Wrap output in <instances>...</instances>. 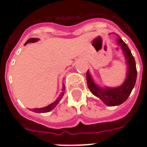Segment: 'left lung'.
Listing matches in <instances>:
<instances>
[{
    "instance_id": "left-lung-1",
    "label": "left lung",
    "mask_w": 147,
    "mask_h": 147,
    "mask_svg": "<svg viewBox=\"0 0 147 147\" xmlns=\"http://www.w3.org/2000/svg\"><path fill=\"white\" fill-rule=\"evenodd\" d=\"M117 45H120L123 51V54L124 55L127 65V76L124 82L120 86L117 87H102L94 82L89 71H87L86 73L87 86L90 90L94 95L101 99L102 102L108 106L119 105L126 101L135 86L137 77L136 61L128 46L120 38V36H118V38L117 39Z\"/></svg>"
}]
</instances>
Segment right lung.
Masks as SVG:
<instances>
[{
  "mask_svg": "<svg viewBox=\"0 0 147 147\" xmlns=\"http://www.w3.org/2000/svg\"><path fill=\"white\" fill-rule=\"evenodd\" d=\"M39 39L38 38H30L28 39L27 41V42L25 43V45H27V44H28V43H33V42H36L38 41ZM62 92L61 93V94L59 95V97H58L56 99V101L55 102H53V103H51L50 105H47V106H45V107H43V108H36V109H32V111L33 112H34V113H48V112H50L51 110H53V109L57 105V104L60 102V101L61 100V98H62V97L64 96V90H65V87H64V84L63 83V85H62Z\"/></svg>",
  "mask_w": 147,
  "mask_h": 147,
  "instance_id": "right-lung-1",
  "label": "right lung"
}]
</instances>
